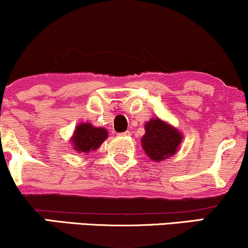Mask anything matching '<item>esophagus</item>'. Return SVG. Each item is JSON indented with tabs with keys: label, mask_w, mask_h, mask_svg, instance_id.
Listing matches in <instances>:
<instances>
[{
	"label": "esophagus",
	"mask_w": 248,
	"mask_h": 248,
	"mask_svg": "<svg viewBox=\"0 0 248 248\" xmlns=\"http://www.w3.org/2000/svg\"><path fill=\"white\" fill-rule=\"evenodd\" d=\"M119 135H120V136H129L130 132H129V130H127V132H124V133H120Z\"/></svg>",
	"instance_id": "34e87169"
}]
</instances>
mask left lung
Masks as SVG:
<instances>
[{"instance_id": "left-lung-1", "label": "left lung", "mask_w": 248, "mask_h": 248, "mask_svg": "<svg viewBox=\"0 0 248 248\" xmlns=\"http://www.w3.org/2000/svg\"><path fill=\"white\" fill-rule=\"evenodd\" d=\"M141 141L144 152L153 161H162L177 152L182 134L160 119H152L146 124V134Z\"/></svg>"}]
</instances>
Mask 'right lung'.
Here are the masks:
<instances>
[{"instance_id": "add662e5", "label": "right lung", "mask_w": 248, "mask_h": 248, "mask_svg": "<svg viewBox=\"0 0 248 248\" xmlns=\"http://www.w3.org/2000/svg\"><path fill=\"white\" fill-rule=\"evenodd\" d=\"M107 130L104 128H95L91 124H81L76 128L72 138L75 150L81 153H90L95 150L106 140Z\"/></svg>"}]
</instances>
